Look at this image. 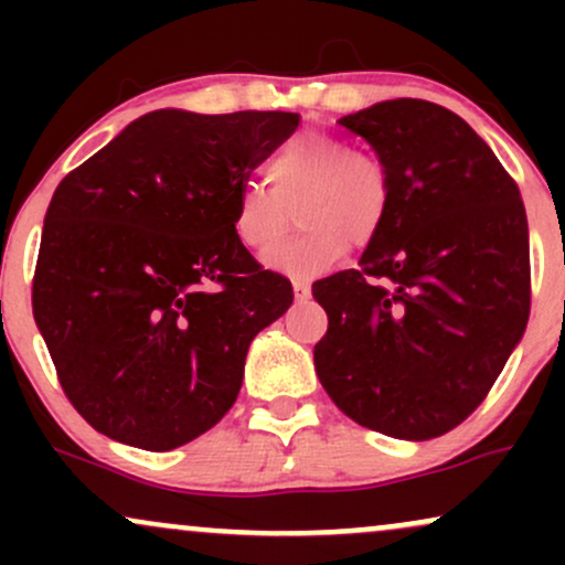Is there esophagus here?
I'll use <instances>...</instances> for the list:
<instances>
[{
  "label": "esophagus",
  "mask_w": 565,
  "mask_h": 565,
  "mask_svg": "<svg viewBox=\"0 0 565 565\" xmlns=\"http://www.w3.org/2000/svg\"><path fill=\"white\" fill-rule=\"evenodd\" d=\"M291 287H295V297L297 300H308L310 297V284L305 281V278H295V281H291Z\"/></svg>",
  "instance_id": "1"
}]
</instances>
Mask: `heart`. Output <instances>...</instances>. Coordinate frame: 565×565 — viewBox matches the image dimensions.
<instances>
[{
	"instance_id": "obj_1",
	"label": "heart",
	"mask_w": 565,
	"mask_h": 565,
	"mask_svg": "<svg viewBox=\"0 0 565 565\" xmlns=\"http://www.w3.org/2000/svg\"><path fill=\"white\" fill-rule=\"evenodd\" d=\"M268 183L246 185L233 204V236L265 257L287 238L295 212L305 228L268 265L291 276H316L348 252L380 236L391 212V174L377 157L353 151L332 132H302L268 161Z\"/></svg>"
}]
</instances>
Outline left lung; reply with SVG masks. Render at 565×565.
<instances>
[{
  "label": "left lung",
  "instance_id": "obj_1",
  "mask_svg": "<svg viewBox=\"0 0 565 565\" xmlns=\"http://www.w3.org/2000/svg\"><path fill=\"white\" fill-rule=\"evenodd\" d=\"M340 125L374 148L393 199L359 268L313 284L329 316L316 374L353 423L438 438L481 406L526 332L521 191L476 129L436 103L382 100Z\"/></svg>",
  "mask_w": 565,
  "mask_h": 565
}]
</instances>
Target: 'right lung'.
<instances>
[{
    "label": "right lung",
    "instance_id": "obj_1",
    "mask_svg": "<svg viewBox=\"0 0 565 565\" xmlns=\"http://www.w3.org/2000/svg\"><path fill=\"white\" fill-rule=\"evenodd\" d=\"M300 114L159 108L68 172L44 215L34 321L103 436L170 451L215 427L291 284L233 236L252 170Z\"/></svg>",
    "mask_w": 565,
    "mask_h": 565
}]
</instances>
